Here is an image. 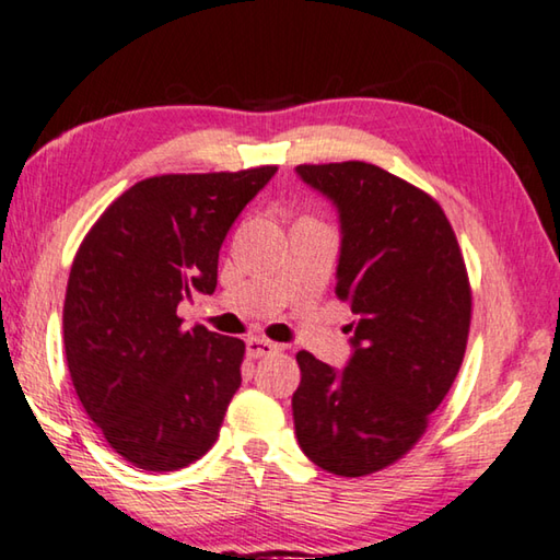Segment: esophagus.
Segmentation results:
<instances>
[{
  "instance_id": "esophagus-1",
  "label": "esophagus",
  "mask_w": 560,
  "mask_h": 560,
  "mask_svg": "<svg viewBox=\"0 0 560 560\" xmlns=\"http://www.w3.org/2000/svg\"><path fill=\"white\" fill-rule=\"evenodd\" d=\"M279 346L267 338H249L246 340V358H264L277 353Z\"/></svg>"
}]
</instances>
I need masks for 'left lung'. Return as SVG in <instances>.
Here are the masks:
<instances>
[{
    "label": "left lung",
    "mask_w": 560,
    "mask_h": 560,
    "mask_svg": "<svg viewBox=\"0 0 560 560\" xmlns=\"http://www.w3.org/2000/svg\"><path fill=\"white\" fill-rule=\"evenodd\" d=\"M338 210V299L350 301L343 371L299 350V447L320 469L365 477L412 450L459 373L471 291L442 207L377 165H299Z\"/></svg>",
    "instance_id": "obj_1"
}]
</instances>
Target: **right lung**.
I'll use <instances>...</instances> for the list:
<instances>
[{"label": "right lung", "instance_id": "1", "mask_svg": "<svg viewBox=\"0 0 560 560\" xmlns=\"http://www.w3.org/2000/svg\"><path fill=\"white\" fill-rule=\"evenodd\" d=\"M273 173L148 177L79 246L63 301L66 363L83 410L132 467L183 469L220 438L244 343L185 328L177 306L214 291L224 236Z\"/></svg>", "mask_w": 560, "mask_h": 560}]
</instances>
